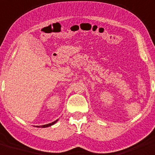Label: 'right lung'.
<instances>
[{
	"instance_id": "obj_1",
	"label": "right lung",
	"mask_w": 155,
	"mask_h": 155,
	"mask_svg": "<svg viewBox=\"0 0 155 155\" xmlns=\"http://www.w3.org/2000/svg\"><path fill=\"white\" fill-rule=\"evenodd\" d=\"M58 121V120H55L54 122H51V123H49V124H44V125H41V126H35V127H49V126L53 125V124L56 123Z\"/></svg>"
}]
</instances>
